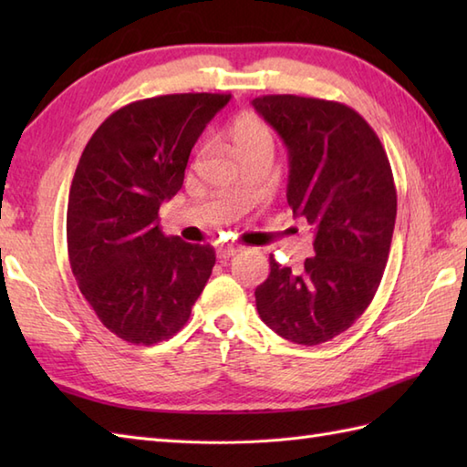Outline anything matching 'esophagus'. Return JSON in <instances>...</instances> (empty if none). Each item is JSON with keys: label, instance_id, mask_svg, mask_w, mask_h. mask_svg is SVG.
Returning a JSON list of instances; mask_svg holds the SVG:
<instances>
[{"label": "esophagus", "instance_id": "34e87169", "mask_svg": "<svg viewBox=\"0 0 467 467\" xmlns=\"http://www.w3.org/2000/svg\"><path fill=\"white\" fill-rule=\"evenodd\" d=\"M241 253V249L239 246H221V249L216 251V256L221 261H226V259H231V256H234V254H239Z\"/></svg>", "mask_w": 467, "mask_h": 467}]
</instances>
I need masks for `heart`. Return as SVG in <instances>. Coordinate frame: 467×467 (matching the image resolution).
Returning a JSON list of instances; mask_svg holds the SVG:
<instances>
[{
	"label": "heart",
	"mask_w": 467,
	"mask_h": 467,
	"mask_svg": "<svg viewBox=\"0 0 467 467\" xmlns=\"http://www.w3.org/2000/svg\"><path fill=\"white\" fill-rule=\"evenodd\" d=\"M231 142L236 156H244L256 150L273 152L275 134L271 126L259 118H241L231 126Z\"/></svg>",
	"instance_id": "b5f03b06"
}]
</instances>
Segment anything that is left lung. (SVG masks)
<instances>
[{
	"label": "left lung",
	"instance_id": "left-lung-1",
	"mask_svg": "<svg viewBox=\"0 0 467 467\" xmlns=\"http://www.w3.org/2000/svg\"><path fill=\"white\" fill-rule=\"evenodd\" d=\"M253 106L289 150L286 202L315 228L301 271L271 254L256 311L283 339L319 345L349 329L379 289L398 214L391 164L373 128L341 102L271 94Z\"/></svg>",
	"mask_w": 467,
	"mask_h": 467
}]
</instances>
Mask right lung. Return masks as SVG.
I'll use <instances>...</instances> for the list:
<instances>
[{
	"label": "right lung",
	"mask_w": 467,
	"mask_h": 467,
	"mask_svg": "<svg viewBox=\"0 0 467 467\" xmlns=\"http://www.w3.org/2000/svg\"><path fill=\"white\" fill-rule=\"evenodd\" d=\"M231 94H166L98 126L67 198L69 266L108 331L154 345L182 329L216 261L211 244L164 236L158 211L182 188L198 136Z\"/></svg>",
	"instance_id": "obj_1"
}]
</instances>
